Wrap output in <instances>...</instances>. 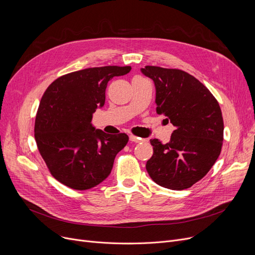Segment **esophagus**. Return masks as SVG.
I'll list each match as a JSON object with an SVG mask.
<instances>
[{"label": "esophagus", "instance_id": "1", "mask_svg": "<svg viewBox=\"0 0 255 255\" xmlns=\"http://www.w3.org/2000/svg\"><path fill=\"white\" fill-rule=\"evenodd\" d=\"M129 139H130V141H132V142H140V141H142L143 139L142 138H140V137H137V136H135V135H130L129 136Z\"/></svg>", "mask_w": 255, "mask_h": 255}]
</instances>
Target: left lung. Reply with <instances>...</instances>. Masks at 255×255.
<instances>
[{
	"mask_svg": "<svg viewBox=\"0 0 255 255\" xmlns=\"http://www.w3.org/2000/svg\"><path fill=\"white\" fill-rule=\"evenodd\" d=\"M141 72L156 87V112L175 126L162 144L151 139L153 156L145 168L158 185L184 190L202 180L220 155L223 118L218 101L209 89L180 69L145 66Z\"/></svg>",
	"mask_w": 255,
	"mask_h": 255,
	"instance_id": "left-lung-1",
	"label": "left lung"
}]
</instances>
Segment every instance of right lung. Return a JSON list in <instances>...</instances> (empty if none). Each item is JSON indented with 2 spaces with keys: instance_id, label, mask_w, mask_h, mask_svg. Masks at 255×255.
<instances>
[{
  "instance_id": "obj_1",
  "label": "right lung",
  "mask_w": 255,
  "mask_h": 255,
  "mask_svg": "<svg viewBox=\"0 0 255 255\" xmlns=\"http://www.w3.org/2000/svg\"><path fill=\"white\" fill-rule=\"evenodd\" d=\"M130 70V66L78 70L60 76L44 92L35 119L36 143L50 175L69 188L87 190L104 181L127 144L126 133L106 134L91 121L105 102L107 83Z\"/></svg>"
}]
</instances>
